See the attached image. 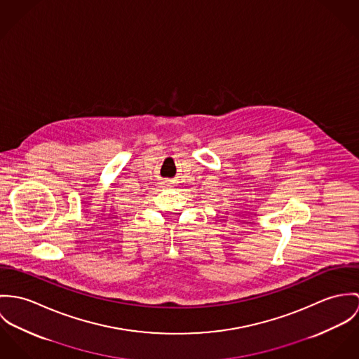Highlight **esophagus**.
Returning <instances> with one entry per match:
<instances>
[{"mask_svg":"<svg viewBox=\"0 0 359 359\" xmlns=\"http://www.w3.org/2000/svg\"><path fill=\"white\" fill-rule=\"evenodd\" d=\"M169 182H170V180H165V182H163V183H165V184H170V183H169Z\"/></svg>","mask_w":359,"mask_h":359,"instance_id":"obj_1","label":"esophagus"}]
</instances>
